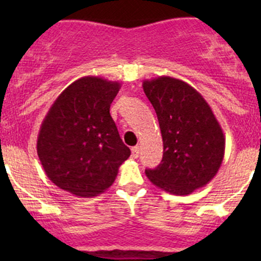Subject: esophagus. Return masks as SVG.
Segmentation results:
<instances>
[{
  "label": "esophagus",
  "mask_w": 261,
  "mask_h": 261,
  "mask_svg": "<svg viewBox=\"0 0 261 261\" xmlns=\"http://www.w3.org/2000/svg\"><path fill=\"white\" fill-rule=\"evenodd\" d=\"M139 154H140V146H134L133 149H131V156H133L134 159H136V158L139 156Z\"/></svg>",
  "instance_id": "esophagus-1"
}]
</instances>
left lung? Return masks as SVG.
Wrapping results in <instances>:
<instances>
[{
  "label": "left lung",
  "instance_id": "obj_1",
  "mask_svg": "<svg viewBox=\"0 0 261 261\" xmlns=\"http://www.w3.org/2000/svg\"><path fill=\"white\" fill-rule=\"evenodd\" d=\"M143 88L151 102L163 138V159L145 174L154 186L175 196H187L217 174L225 136L212 109L191 84L177 78L145 80Z\"/></svg>",
  "mask_w": 261,
  "mask_h": 261
}]
</instances>
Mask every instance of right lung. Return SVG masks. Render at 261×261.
I'll return each instance as SVG.
<instances>
[{
    "mask_svg": "<svg viewBox=\"0 0 261 261\" xmlns=\"http://www.w3.org/2000/svg\"><path fill=\"white\" fill-rule=\"evenodd\" d=\"M120 82L87 75L58 96L38 135L39 159L55 186L94 197L112 186L131 151L121 140L110 107Z\"/></svg>",
    "mask_w": 261,
    "mask_h": 261,
    "instance_id": "1",
    "label": "right lung"
}]
</instances>
